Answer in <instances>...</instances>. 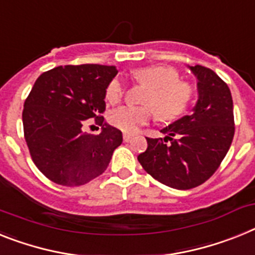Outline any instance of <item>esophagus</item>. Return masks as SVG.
Returning <instances> with one entry per match:
<instances>
[{
  "instance_id": "1",
  "label": "esophagus",
  "mask_w": 255,
  "mask_h": 255,
  "mask_svg": "<svg viewBox=\"0 0 255 255\" xmlns=\"http://www.w3.org/2000/svg\"><path fill=\"white\" fill-rule=\"evenodd\" d=\"M123 138H124V142H129L130 139L132 138V135H131V134H124Z\"/></svg>"
}]
</instances>
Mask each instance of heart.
Listing matches in <instances>:
<instances>
[{"instance_id":"obj_1","label":"heart","mask_w":255,"mask_h":255,"mask_svg":"<svg viewBox=\"0 0 255 255\" xmlns=\"http://www.w3.org/2000/svg\"><path fill=\"white\" fill-rule=\"evenodd\" d=\"M132 80L148 89L143 97L147 106H123L113 110L108 116L115 128L125 132H135L148 123L152 110L158 121L167 123L179 119L190 107L193 98L192 85L180 80L179 72L169 65H149L131 73ZM125 86L120 80H112L106 89V101L110 104L121 102Z\"/></svg>"}]
</instances>
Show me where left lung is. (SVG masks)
Returning <instances> with one entry per match:
<instances>
[{
  "instance_id": "left-lung-1",
  "label": "left lung",
  "mask_w": 255,
  "mask_h": 255,
  "mask_svg": "<svg viewBox=\"0 0 255 255\" xmlns=\"http://www.w3.org/2000/svg\"><path fill=\"white\" fill-rule=\"evenodd\" d=\"M190 69L199 91L193 113L161 130L166 134L164 139L147 138L148 147L138 156L151 177L177 190L195 188L212 177L235 134L234 102L227 84L210 68L197 64Z\"/></svg>"
}]
</instances>
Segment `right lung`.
Returning a JSON list of instances; mask_svg holds the SVG:
<instances>
[{"label":"right lung","mask_w":255,"mask_h":255,"mask_svg":"<svg viewBox=\"0 0 255 255\" xmlns=\"http://www.w3.org/2000/svg\"><path fill=\"white\" fill-rule=\"evenodd\" d=\"M116 75L113 65H60L34 82L24 102V138L34 165L54 183L76 187L99 177L123 143V132L101 116ZM89 118L104 125L101 134L82 131Z\"/></svg>","instance_id":"right-lung-1"}]
</instances>
